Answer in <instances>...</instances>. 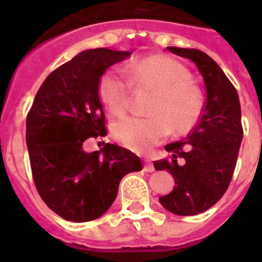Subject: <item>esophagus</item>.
Instances as JSON below:
<instances>
[{
    "label": "esophagus",
    "instance_id": "esophagus-1",
    "mask_svg": "<svg viewBox=\"0 0 262 262\" xmlns=\"http://www.w3.org/2000/svg\"><path fill=\"white\" fill-rule=\"evenodd\" d=\"M144 170H145V172H149V173L154 172V170H155L154 164H152L149 160H145V161H144Z\"/></svg>",
    "mask_w": 262,
    "mask_h": 262
}]
</instances>
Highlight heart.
<instances>
[{
	"label": "heart",
	"mask_w": 262,
	"mask_h": 262,
	"mask_svg": "<svg viewBox=\"0 0 262 262\" xmlns=\"http://www.w3.org/2000/svg\"><path fill=\"white\" fill-rule=\"evenodd\" d=\"M124 71L106 69L99 77L98 94L111 114L127 113L136 89L155 92L147 113L149 117H126L117 120L111 134L117 142L131 151L145 152L159 144L172 131L186 135L200 122L203 101L200 90L190 82L184 66L163 55L134 60Z\"/></svg>",
	"instance_id": "1"
}]
</instances>
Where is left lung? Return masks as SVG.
I'll use <instances>...</instances> for the list:
<instances>
[{
	"mask_svg": "<svg viewBox=\"0 0 262 262\" xmlns=\"http://www.w3.org/2000/svg\"><path fill=\"white\" fill-rule=\"evenodd\" d=\"M195 62L206 85L202 115L187 138L165 145L168 159L154 161L156 170L174 178V189L160 203L176 215H196L209 210L226 193L232 180L243 139L237 92L221 67L194 48L168 47Z\"/></svg>",
	"mask_w": 262,
	"mask_h": 262,
	"instance_id": "1",
	"label": "left lung"
}]
</instances>
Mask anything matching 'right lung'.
Masks as SVG:
<instances>
[{"label":"right lung","instance_id":"add662e5","mask_svg":"<svg viewBox=\"0 0 262 262\" xmlns=\"http://www.w3.org/2000/svg\"><path fill=\"white\" fill-rule=\"evenodd\" d=\"M131 52L96 48L78 53L48 75L26 119V143L39 195L59 216L94 221L108 210L120 180L142 170L131 151L106 144L86 154V139L106 135L99 77Z\"/></svg>","mask_w":262,"mask_h":262}]
</instances>
